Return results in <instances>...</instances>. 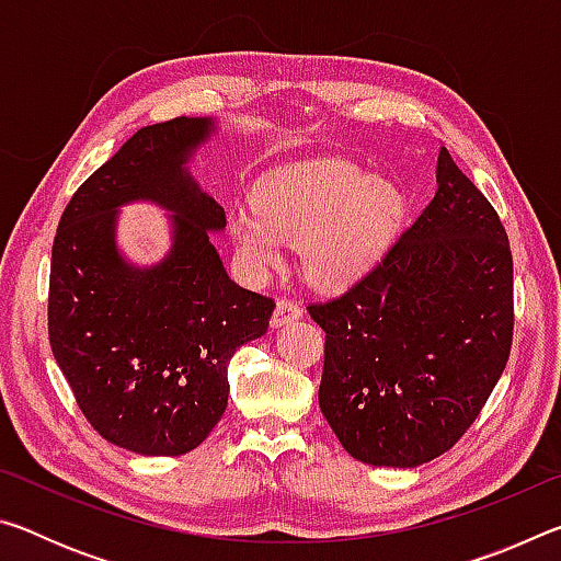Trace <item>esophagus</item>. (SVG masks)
<instances>
[{"mask_svg": "<svg viewBox=\"0 0 561 561\" xmlns=\"http://www.w3.org/2000/svg\"><path fill=\"white\" fill-rule=\"evenodd\" d=\"M301 314H304V309L299 307V304L282 299V301H277V309H274V314H272V329L287 327V324H291V321L301 319Z\"/></svg>", "mask_w": 561, "mask_h": 561, "instance_id": "34e87169", "label": "esophagus"}]
</instances>
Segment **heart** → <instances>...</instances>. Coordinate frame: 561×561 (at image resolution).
Returning <instances> with one entry per match:
<instances>
[{"label": "heart", "mask_w": 561, "mask_h": 561, "mask_svg": "<svg viewBox=\"0 0 561 561\" xmlns=\"http://www.w3.org/2000/svg\"><path fill=\"white\" fill-rule=\"evenodd\" d=\"M405 213L401 190L341 160L284 168L254 190L227 230L242 267L264 279L284 264V244L301 247V272L319 291H346L371 272Z\"/></svg>", "instance_id": "obj_1"}]
</instances>
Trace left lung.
Segmentation results:
<instances>
[{"mask_svg": "<svg viewBox=\"0 0 561 561\" xmlns=\"http://www.w3.org/2000/svg\"><path fill=\"white\" fill-rule=\"evenodd\" d=\"M435 195L344 297L327 331L319 408L344 450L417 468L470 428L512 344V252L495 207L440 148Z\"/></svg>", "mask_w": 561, "mask_h": 561, "instance_id": "obj_1", "label": "left lung"}]
</instances>
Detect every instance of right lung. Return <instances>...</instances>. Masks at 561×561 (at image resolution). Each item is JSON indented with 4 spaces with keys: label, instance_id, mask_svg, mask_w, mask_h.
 Returning <instances> with one entry per match:
<instances>
[{
    "label": "right lung",
    "instance_id": "right-lung-1",
    "mask_svg": "<svg viewBox=\"0 0 561 561\" xmlns=\"http://www.w3.org/2000/svg\"><path fill=\"white\" fill-rule=\"evenodd\" d=\"M217 118L140 128L76 190L51 247L49 341L76 403L108 443L183 455L220 421L234 351L267 334L274 301L227 274L225 210L190 173ZM169 215V252L138 265L117 244L123 206Z\"/></svg>",
    "mask_w": 561,
    "mask_h": 561
}]
</instances>
